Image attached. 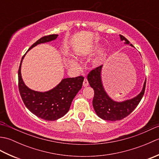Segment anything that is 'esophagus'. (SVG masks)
<instances>
[{
	"mask_svg": "<svg viewBox=\"0 0 159 159\" xmlns=\"http://www.w3.org/2000/svg\"><path fill=\"white\" fill-rule=\"evenodd\" d=\"M83 87H87L89 85V83H88V80H87V79H84V81H83Z\"/></svg>",
	"mask_w": 159,
	"mask_h": 159,
	"instance_id": "obj_1",
	"label": "esophagus"
}]
</instances>
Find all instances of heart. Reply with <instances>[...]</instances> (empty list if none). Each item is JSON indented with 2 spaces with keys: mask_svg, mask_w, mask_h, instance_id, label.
I'll return each mask as SVG.
<instances>
[{
  "mask_svg": "<svg viewBox=\"0 0 159 159\" xmlns=\"http://www.w3.org/2000/svg\"><path fill=\"white\" fill-rule=\"evenodd\" d=\"M102 57H99V58H98L96 61H95V63L96 64H99L101 63V61H102ZM67 63H68V65L70 67H72V68H76V67H78V63L74 59H69L68 61H67Z\"/></svg>",
  "mask_w": 159,
  "mask_h": 159,
  "instance_id": "b5f03b06",
  "label": "heart"
}]
</instances>
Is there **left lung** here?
<instances>
[{"label": "left lung", "instance_id": "obj_1", "mask_svg": "<svg viewBox=\"0 0 159 159\" xmlns=\"http://www.w3.org/2000/svg\"><path fill=\"white\" fill-rule=\"evenodd\" d=\"M121 41L125 44L134 47L123 35H120ZM103 66H100L91 71L87 76V80L91 87L94 90L93 107L96 115L101 119L107 121H116L124 119L131 113L142 98L146 88V79L143 83L141 92L131 99L117 102L108 95L104 88L102 80V70Z\"/></svg>", "mask_w": 159, "mask_h": 159}]
</instances>
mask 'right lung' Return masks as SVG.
<instances>
[{
	"mask_svg": "<svg viewBox=\"0 0 159 159\" xmlns=\"http://www.w3.org/2000/svg\"><path fill=\"white\" fill-rule=\"evenodd\" d=\"M58 35L43 37L30 47L27 52L40 43L55 40ZM22 57L18 70V87L22 99L26 108L36 116L47 121L58 120L68 112L74 98L82 88L84 78H67L47 92H38L25 85L21 75Z\"/></svg>",
	"mask_w": 159,
	"mask_h": 159,
	"instance_id": "1",
	"label": "right lung"
}]
</instances>
